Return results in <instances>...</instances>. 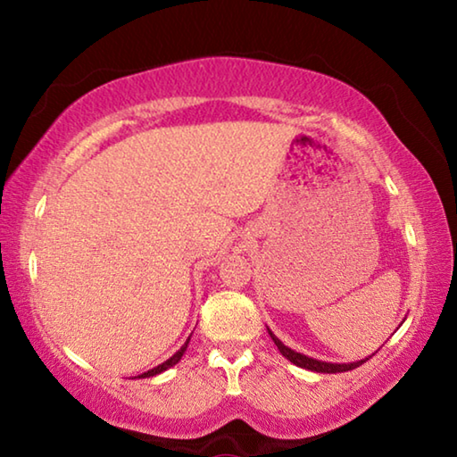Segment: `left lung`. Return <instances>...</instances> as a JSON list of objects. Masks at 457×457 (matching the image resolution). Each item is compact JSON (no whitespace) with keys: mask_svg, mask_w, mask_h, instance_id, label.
I'll return each mask as SVG.
<instances>
[{"mask_svg":"<svg viewBox=\"0 0 457 457\" xmlns=\"http://www.w3.org/2000/svg\"><path fill=\"white\" fill-rule=\"evenodd\" d=\"M268 335L272 337L274 345L278 346V351H280L286 359H288L290 362H294V365H296V367L314 370V373H345V370H353V369L361 367L362 362L369 361V359L375 354V353H373V354H370V357L361 359V361H357V362H327V361H319V359L306 357V354H303V353H296V351L288 349V346H286V345L282 343V340L278 338L270 328H268Z\"/></svg>","mask_w":457,"mask_h":457,"instance_id":"left-lung-1","label":"left lung"}]
</instances>
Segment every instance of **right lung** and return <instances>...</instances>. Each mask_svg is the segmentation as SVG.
<instances>
[{
  "instance_id": "obj_1",
  "label": "right lung",
  "mask_w": 457,
  "mask_h": 457,
  "mask_svg": "<svg viewBox=\"0 0 457 457\" xmlns=\"http://www.w3.org/2000/svg\"><path fill=\"white\" fill-rule=\"evenodd\" d=\"M191 338V337H189ZM189 338H187V343H185L179 351H177L171 359H167L165 362H161V365H157L154 369H151V370H146V373H143V375H138V378H145V377H154V375H159V373H163V370H167V369H171V367H175L177 362L181 361V357H183V353L187 351V345H189Z\"/></svg>"
}]
</instances>
